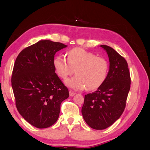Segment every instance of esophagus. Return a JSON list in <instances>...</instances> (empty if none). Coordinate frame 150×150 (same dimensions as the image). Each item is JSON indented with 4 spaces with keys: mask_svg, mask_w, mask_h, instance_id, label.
<instances>
[{
    "mask_svg": "<svg viewBox=\"0 0 150 150\" xmlns=\"http://www.w3.org/2000/svg\"><path fill=\"white\" fill-rule=\"evenodd\" d=\"M75 94H76V93L73 92V91H69V95H70V96H74Z\"/></svg>",
    "mask_w": 150,
    "mask_h": 150,
    "instance_id": "1",
    "label": "esophagus"
}]
</instances>
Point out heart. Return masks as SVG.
I'll return each instance as SVG.
<instances>
[{"instance_id": "obj_1", "label": "heart", "mask_w": 150, "mask_h": 150, "mask_svg": "<svg viewBox=\"0 0 150 150\" xmlns=\"http://www.w3.org/2000/svg\"><path fill=\"white\" fill-rule=\"evenodd\" d=\"M58 76L63 80L74 73L76 76L66 81V84L75 90L86 88L91 91L99 88L105 81L109 71V63L103 57L82 48H74L67 52V59L59 56L54 61Z\"/></svg>"}]
</instances>
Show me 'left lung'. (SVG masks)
<instances>
[{"label":"left lung","mask_w":150,"mask_h":150,"mask_svg":"<svg viewBox=\"0 0 150 150\" xmlns=\"http://www.w3.org/2000/svg\"><path fill=\"white\" fill-rule=\"evenodd\" d=\"M110 60V71L97 91L85 94L82 108L83 118L94 129L111 126L123 112L130 89L131 78L125 59L112 47L101 45Z\"/></svg>","instance_id":"obj_1"}]
</instances>
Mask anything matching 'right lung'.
I'll return each instance as SVG.
<instances>
[{
    "label": "right lung",
    "mask_w": 150,
    "mask_h": 150,
    "mask_svg": "<svg viewBox=\"0 0 150 150\" xmlns=\"http://www.w3.org/2000/svg\"><path fill=\"white\" fill-rule=\"evenodd\" d=\"M67 46L49 40H40L22 50L13 65L11 83L17 110L38 128L55 123L61 103L69 96L54 65L56 52Z\"/></svg>",
    "instance_id": "1"
}]
</instances>
